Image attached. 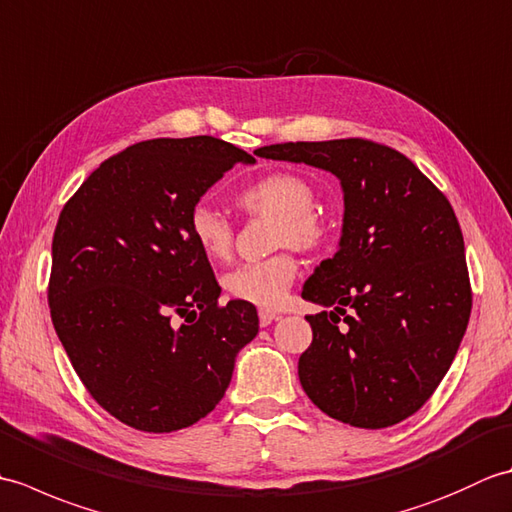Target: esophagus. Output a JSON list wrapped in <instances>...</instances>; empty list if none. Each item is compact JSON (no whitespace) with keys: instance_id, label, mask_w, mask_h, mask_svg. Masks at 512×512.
Wrapping results in <instances>:
<instances>
[{"instance_id":"1","label":"esophagus","mask_w":512,"mask_h":512,"mask_svg":"<svg viewBox=\"0 0 512 512\" xmlns=\"http://www.w3.org/2000/svg\"><path fill=\"white\" fill-rule=\"evenodd\" d=\"M277 319H279L277 312H273V310H259V325H262V328H268V325L273 323V321H277Z\"/></svg>"}]
</instances>
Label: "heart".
I'll return each mask as SVG.
<instances>
[{
	"mask_svg": "<svg viewBox=\"0 0 512 512\" xmlns=\"http://www.w3.org/2000/svg\"><path fill=\"white\" fill-rule=\"evenodd\" d=\"M237 200L248 211L277 217L275 239L279 246L308 250L317 248L328 237V224L314 211L317 193L299 173H268L239 191ZM189 233L195 246L209 259H226L231 253L233 224L211 204L198 202L193 206L189 213ZM297 273V259L290 253H279L259 262L235 266L231 273L224 275V288L233 299L268 310L284 303Z\"/></svg>",
	"mask_w": 512,
	"mask_h": 512,
	"instance_id": "b5f03b06",
	"label": "heart"
}]
</instances>
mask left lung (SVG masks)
Masks as SVG:
<instances>
[{
	"label": "left lung",
	"mask_w": 512,
	"mask_h": 512,
	"mask_svg": "<svg viewBox=\"0 0 512 512\" xmlns=\"http://www.w3.org/2000/svg\"><path fill=\"white\" fill-rule=\"evenodd\" d=\"M255 154L330 171L343 189L339 250L301 292L332 308L306 317L303 391L352 427L385 429L413 416L449 372L471 317L453 206L407 156L372 140L281 143Z\"/></svg>",
	"instance_id": "left-lung-1"
}]
</instances>
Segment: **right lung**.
<instances>
[{
  "label": "right lung",
  "mask_w": 512,
  "mask_h": 512,
  "mask_svg": "<svg viewBox=\"0 0 512 512\" xmlns=\"http://www.w3.org/2000/svg\"><path fill=\"white\" fill-rule=\"evenodd\" d=\"M237 162L255 158L213 136L145 140L92 171L59 215L54 330L90 396L127 427L169 433L211 413L259 332L253 303H217L189 233L193 206Z\"/></svg>",
  "instance_id": "add662e5"
}]
</instances>
